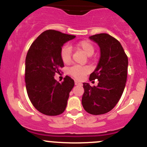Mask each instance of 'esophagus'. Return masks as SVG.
<instances>
[{"instance_id":"34e87169","label":"esophagus","mask_w":147,"mask_h":147,"mask_svg":"<svg viewBox=\"0 0 147 147\" xmlns=\"http://www.w3.org/2000/svg\"><path fill=\"white\" fill-rule=\"evenodd\" d=\"M75 85H82V83L80 82L79 81H78V80H75Z\"/></svg>"}]
</instances>
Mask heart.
<instances>
[{"label": "heart", "mask_w": 147, "mask_h": 147, "mask_svg": "<svg viewBox=\"0 0 147 147\" xmlns=\"http://www.w3.org/2000/svg\"><path fill=\"white\" fill-rule=\"evenodd\" d=\"M75 47L80 51H82L87 56H91L94 53V47L90 41L84 40L77 42L75 45ZM60 57L65 64H68L70 63L72 58V53L71 49L69 46H63L60 50ZM90 72V69L87 66H79L75 65L71 67L68 70V73L72 77L78 80H81L84 78L87 74Z\"/></svg>", "instance_id": "obj_1"}]
</instances>
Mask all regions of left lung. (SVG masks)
Wrapping results in <instances>:
<instances>
[{"label":"left lung","instance_id":"left-lung-1","mask_svg":"<svg viewBox=\"0 0 147 147\" xmlns=\"http://www.w3.org/2000/svg\"><path fill=\"white\" fill-rule=\"evenodd\" d=\"M90 39L100 48V58L90 80L97 79V87L83 83L84 92L82 104L84 110L94 115H103L112 110L119 102L127 78L128 57L121 43L111 35L100 33Z\"/></svg>","mask_w":147,"mask_h":147}]
</instances>
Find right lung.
I'll return each mask as SVG.
<instances>
[{
	"label": "right lung",
	"instance_id": "add662e5",
	"mask_svg": "<svg viewBox=\"0 0 147 147\" xmlns=\"http://www.w3.org/2000/svg\"><path fill=\"white\" fill-rule=\"evenodd\" d=\"M75 38V35L47 30L35 39L28 50L25 74L26 90L35 109L45 115L56 116L64 112L75 85L69 76H65L62 83L54 78L60 68L64 67L60 57L62 47Z\"/></svg>",
	"mask_w": 147,
	"mask_h": 147
}]
</instances>
